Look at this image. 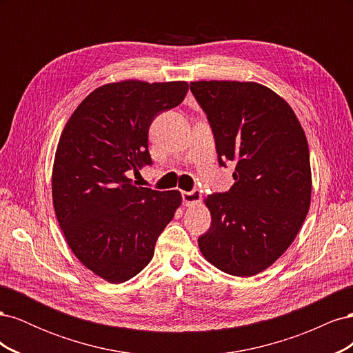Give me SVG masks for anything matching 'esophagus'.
I'll return each instance as SVG.
<instances>
[{
  "mask_svg": "<svg viewBox=\"0 0 353 353\" xmlns=\"http://www.w3.org/2000/svg\"><path fill=\"white\" fill-rule=\"evenodd\" d=\"M181 197H183V203L185 206H193V205H196V203L200 201L201 193H200V190L183 191V193H181Z\"/></svg>",
  "mask_w": 353,
  "mask_h": 353,
  "instance_id": "obj_1",
  "label": "esophagus"
}]
</instances>
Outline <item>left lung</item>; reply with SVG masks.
<instances>
[{"label":"left lung","mask_w":353,"mask_h":353,"mask_svg":"<svg viewBox=\"0 0 353 353\" xmlns=\"http://www.w3.org/2000/svg\"><path fill=\"white\" fill-rule=\"evenodd\" d=\"M215 138L218 162L236 163L234 185L209 194L203 256L230 275L252 276L288 249L311 205L305 132L279 94L256 82H191Z\"/></svg>","instance_id":"8db88e82"}]
</instances>
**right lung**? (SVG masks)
Returning <instances> with one entry per match:
<instances>
[{
    "instance_id": "add662e5",
    "label": "right lung",
    "mask_w": 353,
    "mask_h": 353,
    "mask_svg": "<svg viewBox=\"0 0 353 353\" xmlns=\"http://www.w3.org/2000/svg\"><path fill=\"white\" fill-rule=\"evenodd\" d=\"M188 83L122 81L103 85L68 121L52 166V203L74 256L109 283L143 271L181 205L179 191L135 187L152 165L154 117L183 103Z\"/></svg>"
}]
</instances>
